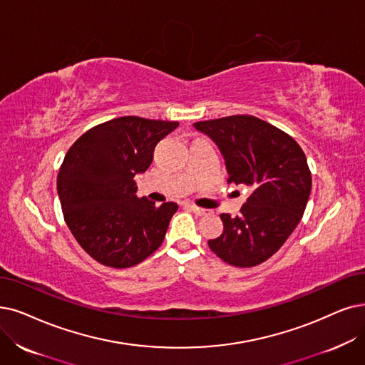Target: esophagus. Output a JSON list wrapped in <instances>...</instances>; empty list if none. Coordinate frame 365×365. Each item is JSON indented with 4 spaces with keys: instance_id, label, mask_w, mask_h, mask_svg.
<instances>
[{
    "instance_id": "34e87169",
    "label": "esophagus",
    "mask_w": 365,
    "mask_h": 365,
    "mask_svg": "<svg viewBox=\"0 0 365 365\" xmlns=\"http://www.w3.org/2000/svg\"><path fill=\"white\" fill-rule=\"evenodd\" d=\"M188 210L190 211H193L196 215H205L207 214V210H203V208H199V207H196V205H190V203H188V205H185Z\"/></svg>"
}]
</instances>
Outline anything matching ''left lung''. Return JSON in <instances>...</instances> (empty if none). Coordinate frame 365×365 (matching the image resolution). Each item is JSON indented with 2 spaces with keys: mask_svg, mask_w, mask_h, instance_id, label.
Instances as JSON below:
<instances>
[{
  "mask_svg": "<svg viewBox=\"0 0 365 365\" xmlns=\"http://www.w3.org/2000/svg\"><path fill=\"white\" fill-rule=\"evenodd\" d=\"M193 127L222 153L227 182L252 188L240 215H220L223 233L208 241L210 249L229 265H259L301 222L312 192L307 158L292 138L256 116L232 115Z\"/></svg>",
  "mask_w": 365,
  "mask_h": 365,
  "instance_id": "left-lung-1",
  "label": "left lung"
}]
</instances>
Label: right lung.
Listing matches in <instances>:
<instances>
[{
    "label": "right lung",
    "mask_w": 365,
    "mask_h": 365,
    "mask_svg": "<svg viewBox=\"0 0 365 365\" xmlns=\"http://www.w3.org/2000/svg\"><path fill=\"white\" fill-rule=\"evenodd\" d=\"M178 125L121 116L88 130L66 154L56 178L64 220L100 264L133 267L162 245L178 205L155 207L138 197L133 178L148 169L155 145Z\"/></svg>",
    "instance_id": "1"
}]
</instances>
